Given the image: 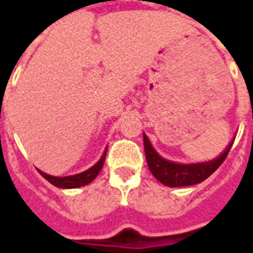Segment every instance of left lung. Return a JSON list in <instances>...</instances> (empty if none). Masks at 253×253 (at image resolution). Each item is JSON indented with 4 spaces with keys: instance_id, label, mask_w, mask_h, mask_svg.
I'll list each match as a JSON object with an SVG mask.
<instances>
[{
    "instance_id": "8db88e82",
    "label": "left lung",
    "mask_w": 253,
    "mask_h": 253,
    "mask_svg": "<svg viewBox=\"0 0 253 253\" xmlns=\"http://www.w3.org/2000/svg\"><path fill=\"white\" fill-rule=\"evenodd\" d=\"M143 146H145V154H146L149 169L157 180L168 187H186L194 186V184L206 180L209 176L214 173L219 168V165L225 161V159L228 157L230 148L233 146V141L218 159L209 161V163L190 165L176 164V163L163 159L152 148L146 135H143Z\"/></svg>"
}]
</instances>
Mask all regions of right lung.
I'll return each instance as SVG.
<instances>
[{
  "label": "right lung",
  "mask_w": 253,
  "mask_h": 253,
  "mask_svg": "<svg viewBox=\"0 0 253 253\" xmlns=\"http://www.w3.org/2000/svg\"><path fill=\"white\" fill-rule=\"evenodd\" d=\"M105 154H107V149H105V152L101 156V159L92 168H89L85 172L78 173V175L66 176V177H55V176L47 175V173H43V172H41V175L46 180L50 181L52 186L59 187V188H77V187L86 186L90 181H93L94 177L99 175V172L103 168V164H104L105 161Z\"/></svg>",
  "instance_id": "1"
}]
</instances>
